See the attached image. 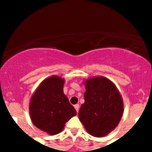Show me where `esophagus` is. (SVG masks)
I'll return each instance as SVG.
<instances>
[{
  "label": "esophagus",
  "instance_id": "esophagus-1",
  "mask_svg": "<svg viewBox=\"0 0 152 152\" xmlns=\"http://www.w3.org/2000/svg\"><path fill=\"white\" fill-rule=\"evenodd\" d=\"M75 110H76V111H77V113H78V111H79V105H78V104H75Z\"/></svg>",
  "mask_w": 152,
  "mask_h": 152
}]
</instances>
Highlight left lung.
I'll use <instances>...</instances> for the list:
<instances>
[{
	"label": "left lung",
	"mask_w": 152,
	"mask_h": 152,
	"mask_svg": "<svg viewBox=\"0 0 152 152\" xmlns=\"http://www.w3.org/2000/svg\"><path fill=\"white\" fill-rule=\"evenodd\" d=\"M85 88L79 119L91 135L103 137L119 124L123 112V100L116 86L106 77L89 79Z\"/></svg>",
	"instance_id": "1"
}]
</instances>
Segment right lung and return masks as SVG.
I'll use <instances>...</instances> for the list:
<instances>
[{"instance_id":"1","label":"right lung","mask_w":152,"mask_h":152,"mask_svg":"<svg viewBox=\"0 0 152 152\" xmlns=\"http://www.w3.org/2000/svg\"><path fill=\"white\" fill-rule=\"evenodd\" d=\"M64 80L52 76L42 82L31 99L29 111L33 124L49 135L62 131L76 110L63 93Z\"/></svg>"}]
</instances>
